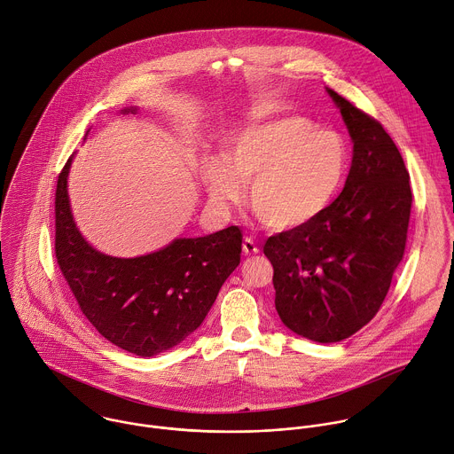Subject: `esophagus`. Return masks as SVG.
Listing matches in <instances>:
<instances>
[{
  "label": "esophagus",
  "instance_id": "obj_1",
  "mask_svg": "<svg viewBox=\"0 0 454 454\" xmlns=\"http://www.w3.org/2000/svg\"><path fill=\"white\" fill-rule=\"evenodd\" d=\"M243 254L245 255H257L259 254V248H257V245L252 238L243 239Z\"/></svg>",
  "mask_w": 454,
  "mask_h": 454
}]
</instances>
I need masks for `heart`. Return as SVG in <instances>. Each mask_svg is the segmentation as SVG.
I'll return each mask as SVG.
<instances>
[{"mask_svg":"<svg viewBox=\"0 0 454 454\" xmlns=\"http://www.w3.org/2000/svg\"><path fill=\"white\" fill-rule=\"evenodd\" d=\"M223 160L202 163L209 202L231 209L243 199L259 222L277 232L300 229L323 215L340 192L349 151L332 129H317L300 115L252 124L223 147Z\"/></svg>","mask_w":454,"mask_h":454,"instance_id":"obj_1","label":"heart"}]
</instances>
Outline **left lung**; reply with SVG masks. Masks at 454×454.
<instances>
[{
	"instance_id": "left-lung-1",
	"label": "left lung",
	"mask_w": 454,
	"mask_h": 454,
	"mask_svg": "<svg viewBox=\"0 0 454 454\" xmlns=\"http://www.w3.org/2000/svg\"><path fill=\"white\" fill-rule=\"evenodd\" d=\"M353 142L340 195L310 223L264 245L275 309L294 333L339 342L367 325L404 255L411 209L404 161L378 121L326 89Z\"/></svg>"
}]
</instances>
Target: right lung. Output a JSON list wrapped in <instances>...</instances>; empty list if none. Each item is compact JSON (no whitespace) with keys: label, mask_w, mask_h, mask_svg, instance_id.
Listing matches in <instances>:
<instances>
[{"label":"right lung","mask_w":454,"mask_h":454,"mask_svg":"<svg viewBox=\"0 0 454 454\" xmlns=\"http://www.w3.org/2000/svg\"><path fill=\"white\" fill-rule=\"evenodd\" d=\"M137 112V106L121 110L122 115ZM73 158L57 184L55 250L83 314L105 339L138 356L181 344L202 325L220 287L238 268L239 229L176 238L138 257L103 254L83 238L73 216L67 186Z\"/></svg>","instance_id":"1"}]
</instances>
